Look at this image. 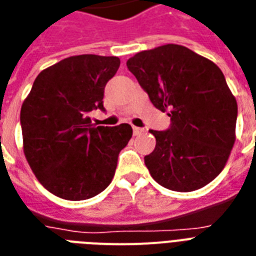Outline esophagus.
<instances>
[{
    "mask_svg": "<svg viewBox=\"0 0 256 256\" xmlns=\"http://www.w3.org/2000/svg\"><path fill=\"white\" fill-rule=\"evenodd\" d=\"M145 130L144 128H138V126H134V136H138V134H144Z\"/></svg>",
    "mask_w": 256,
    "mask_h": 256,
    "instance_id": "1",
    "label": "esophagus"
}]
</instances>
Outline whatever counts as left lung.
I'll return each mask as SVG.
<instances>
[{
  "label": "left lung",
  "mask_w": 256,
  "mask_h": 256,
  "mask_svg": "<svg viewBox=\"0 0 256 256\" xmlns=\"http://www.w3.org/2000/svg\"><path fill=\"white\" fill-rule=\"evenodd\" d=\"M126 67L170 126L150 130L156 148L144 157L156 182L174 192L201 189L220 174L235 141L236 100L216 63L180 44L141 51Z\"/></svg>",
  "instance_id": "1"
}]
</instances>
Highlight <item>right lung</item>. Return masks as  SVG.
Instances as JSON below:
<instances>
[{
	"mask_svg": "<svg viewBox=\"0 0 256 256\" xmlns=\"http://www.w3.org/2000/svg\"><path fill=\"white\" fill-rule=\"evenodd\" d=\"M118 66V56L63 59L36 76L22 104L24 156L38 181L56 197L88 200L115 176L132 126H96L90 112L106 111L104 88Z\"/></svg>",
	"mask_w": 256,
	"mask_h": 256,
	"instance_id": "1",
	"label": "right lung"
}]
</instances>
